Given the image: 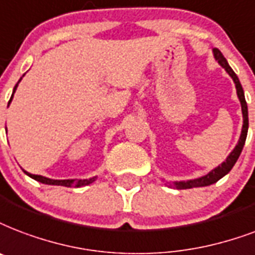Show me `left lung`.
Masks as SVG:
<instances>
[{
	"instance_id": "left-lung-1",
	"label": "left lung",
	"mask_w": 255,
	"mask_h": 255,
	"mask_svg": "<svg viewBox=\"0 0 255 255\" xmlns=\"http://www.w3.org/2000/svg\"><path fill=\"white\" fill-rule=\"evenodd\" d=\"M214 56H215V60L218 61L223 68L225 71L231 76V79L234 80L236 83V88H237V95H238V99L241 102V107H242V115H244V127H242V133H241L240 141L238 144L236 145V148L233 149V152L229 155V158L226 159V162H223L219 167H217L215 170H213L211 172H209L205 176L202 178H198V179L194 180H187V182H174V186L178 190H184V188H194V187H205V186H210V184L217 183L221 178H223L225 175L229 174L230 170L234 167L236 162L240 158L241 152H242V148H244L245 141H246V136H248V128H249V118H248V104H246V100H245V95H244V89H242V85H241L238 77L234 73V71L231 69L230 65L227 64L226 58L223 57V54L221 53L219 49H214Z\"/></svg>"
}]
</instances>
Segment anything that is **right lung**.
<instances>
[{
  "instance_id": "add662e5",
  "label": "right lung",
  "mask_w": 255,
  "mask_h": 255,
  "mask_svg": "<svg viewBox=\"0 0 255 255\" xmlns=\"http://www.w3.org/2000/svg\"><path fill=\"white\" fill-rule=\"evenodd\" d=\"M19 81H21V79L18 80V83H19ZM17 85H18V84H15L14 91H13V95H14ZM13 95H11V97H13ZM11 97H10V100H9V104H10V102H11ZM25 172H26V171H25ZM26 174H28L30 178H33L34 180H37V182H41V183H44V184L65 186V187H71V186H75V187H81V186H87V184L92 183L93 180L96 179V178H91V179H84V180H72V179L53 180V179H49V178H45V176H41V175H33V174H29V172H26Z\"/></svg>"
}]
</instances>
